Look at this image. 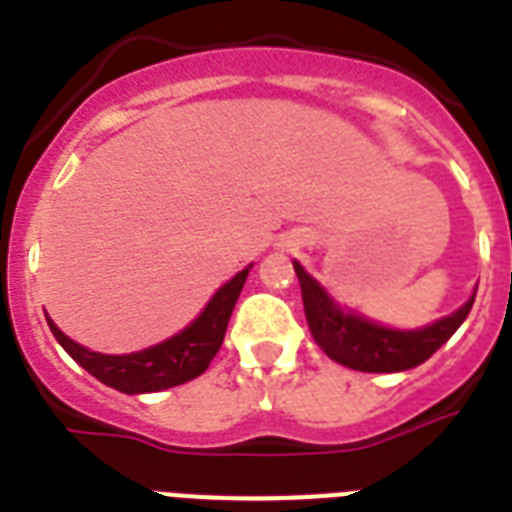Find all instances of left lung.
<instances>
[{
    "label": "left lung",
    "mask_w": 512,
    "mask_h": 512,
    "mask_svg": "<svg viewBox=\"0 0 512 512\" xmlns=\"http://www.w3.org/2000/svg\"><path fill=\"white\" fill-rule=\"evenodd\" d=\"M295 265L300 289H303L305 319L313 340L332 361L356 369V372H406L428 361L449 337L468 319L476 292L454 313L417 329L385 327L380 321L366 319L364 313L350 311L329 295L319 279H313L303 265Z\"/></svg>",
    "instance_id": "left-lung-1"
}]
</instances>
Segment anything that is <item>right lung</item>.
<instances>
[{
    "label": "right lung",
    "mask_w": 512,
    "mask_h": 512,
    "mask_svg": "<svg viewBox=\"0 0 512 512\" xmlns=\"http://www.w3.org/2000/svg\"><path fill=\"white\" fill-rule=\"evenodd\" d=\"M249 271H252V265L236 273L231 281H225L223 287L209 297L204 311L177 335L156 342L151 348L135 350V353H98V350L84 348L68 335H63L47 313L44 316H47V327L68 356L82 369H87L92 377H98L103 385L127 393V396L156 393V390L183 385V382L199 377L201 372H207L209 361L223 345L228 319H231L233 305L239 300Z\"/></svg>",
    "instance_id": "1"
}]
</instances>
